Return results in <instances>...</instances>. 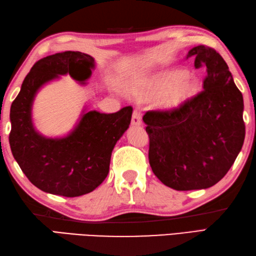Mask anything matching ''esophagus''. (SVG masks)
Instances as JSON below:
<instances>
[{
  "label": "esophagus",
  "mask_w": 256,
  "mask_h": 256,
  "mask_svg": "<svg viewBox=\"0 0 256 256\" xmlns=\"http://www.w3.org/2000/svg\"><path fill=\"white\" fill-rule=\"evenodd\" d=\"M132 124L133 125H140V124H142V116H140V112L138 110L133 111Z\"/></svg>",
  "instance_id": "1"
}]
</instances>
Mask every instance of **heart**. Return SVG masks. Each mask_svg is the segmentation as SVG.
<instances>
[{
	"label": "heart",
	"mask_w": 256,
	"mask_h": 256,
	"mask_svg": "<svg viewBox=\"0 0 256 256\" xmlns=\"http://www.w3.org/2000/svg\"><path fill=\"white\" fill-rule=\"evenodd\" d=\"M194 86L192 79L187 77V72L184 70L162 72L150 84V89L156 94H166L170 91L167 101L172 104H175L192 94Z\"/></svg>",
	"instance_id": "1"
}]
</instances>
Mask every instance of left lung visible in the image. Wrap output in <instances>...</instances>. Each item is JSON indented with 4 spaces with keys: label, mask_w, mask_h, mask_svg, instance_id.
<instances>
[{
    "label": "left lung",
    "mask_w": 256,
    "mask_h": 256,
    "mask_svg": "<svg viewBox=\"0 0 256 256\" xmlns=\"http://www.w3.org/2000/svg\"><path fill=\"white\" fill-rule=\"evenodd\" d=\"M204 68V90L170 110H152L143 121L148 160L160 180L175 190L206 189L229 172L246 138L243 96L224 59L214 48L190 50Z\"/></svg>",
    "instance_id": "1"
}]
</instances>
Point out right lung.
<instances>
[{
	"instance_id": "right-lung-1",
	"label": "right lung",
	"mask_w": 256,
	"mask_h": 256,
	"mask_svg": "<svg viewBox=\"0 0 256 256\" xmlns=\"http://www.w3.org/2000/svg\"><path fill=\"white\" fill-rule=\"evenodd\" d=\"M94 59L80 52H64L42 58L27 74L10 106V146L28 180L45 192L78 197L91 192L108 174L112 150L126 131L132 106L116 113L89 111L68 136L46 138L32 122V104L40 86L69 74L84 84Z\"/></svg>"
}]
</instances>
